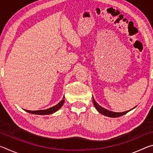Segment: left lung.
<instances>
[{
  "mask_svg": "<svg viewBox=\"0 0 153 153\" xmlns=\"http://www.w3.org/2000/svg\"><path fill=\"white\" fill-rule=\"evenodd\" d=\"M92 100H93V103H94V105L95 108H97V110L100 113L102 114V115H104L105 116H107V117H121V116H122L123 115H125L128 112V111H131V109H133L135 107H134L133 108H131L129 111H125V112H121V113H117V112H113V111H108L107 109H106V108H103L102 107H100V106L98 104V103L95 101L94 97H92Z\"/></svg>",
  "mask_w": 153,
  "mask_h": 153,
  "instance_id": "obj_1",
  "label": "left lung"
}]
</instances>
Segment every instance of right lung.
<instances>
[{"label":"right lung","mask_w":153,"mask_h":153,"mask_svg":"<svg viewBox=\"0 0 153 153\" xmlns=\"http://www.w3.org/2000/svg\"><path fill=\"white\" fill-rule=\"evenodd\" d=\"M65 97H63V99H62L60 102H59L57 105H56L54 106V107L47 108V109L45 110H38V111H29V110H25V111H27L29 113H32V114H35V115H50V114L55 113L56 111H57L59 108H60L62 106H63V103L65 102Z\"/></svg>","instance_id":"obj_1"}]
</instances>
